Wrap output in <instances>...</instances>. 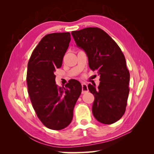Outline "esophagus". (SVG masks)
I'll return each instance as SVG.
<instances>
[{"label":"esophagus","instance_id":"1","mask_svg":"<svg viewBox=\"0 0 154 154\" xmlns=\"http://www.w3.org/2000/svg\"><path fill=\"white\" fill-rule=\"evenodd\" d=\"M82 93H86L88 91L87 85L85 83H82Z\"/></svg>","mask_w":154,"mask_h":154}]
</instances>
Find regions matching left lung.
Masks as SVG:
<instances>
[{
	"label": "left lung",
	"instance_id": "1",
	"mask_svg": "<svg viewBox=\"0 0 154 154\" xmlns=\"http://www.w3.org/2000/svg\"><path fill=\"white\" fill-rule=\"evenodd\" d=\"M78 47L86 53L88 66L100 76V85L88 84L94 96L92 113L99 122L112 124L125 112L129 94L130 73L123 52L105 31L99 27H87L72 31Z\"/></svg>",
	"mask_w": 154,
	"mask_h": 154
}]
</instances>
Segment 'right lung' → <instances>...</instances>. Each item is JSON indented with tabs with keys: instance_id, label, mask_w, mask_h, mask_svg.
<instances>
[{
	"instance_id": "right-lung-1",
	"label": "right lung",
	"mask_w": 154,
	"mask_h": 154,
	"mask_svg": "<svg viewBox=\"0 0 154 154\" xmlns=\"http://www.w3.org/2000/svg\"><path fill=\"white\" fill-rule=\"evenodd\" d=\"M71 41L70 32L46 35L32 51L27 65V84L32 107L41 122L51 130L67 127L82 93L81 83L71 80L59 87L54 72L62 65Z\"/></svg>"
}]
</instances>
